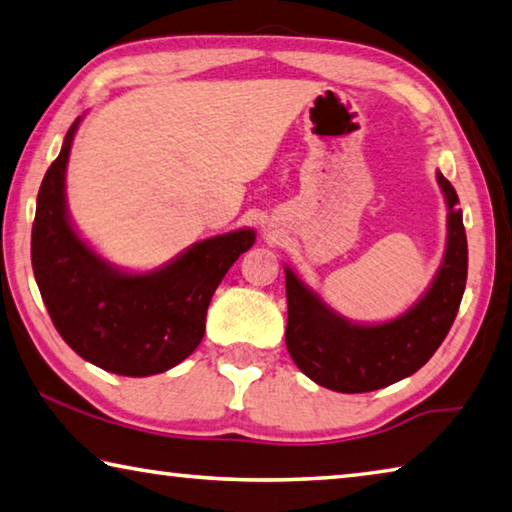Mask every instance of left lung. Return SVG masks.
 Masks as SVG:
<instances>
[{
  "label": "left lung",
  "instance_id": "8db88e82",
  "mask_svg": "<svg viewBox=\"0 0 512 512\" xmlns=\"http://www.w3.org/2000/svg\"><path fill=\"white\" fill-rule=\"evenodd\" d=\"M447 201V250L429 291L400 318L357 325L329 309L287 266V350L296 366L336 393H368L413 375L440 348L461 307L467 237L452 183L438 173Z\"/></svg>",
  "mask_w": 512,
  "mask_h": 512
}]
</instances>
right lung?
Wrapping results in <instances>:
<instances>
[{"label":"right lung","mask_w":512,"mask_h":512,"mask_svg":"<svg viewBox=\"0 0 512 512\" xmlns=\"http://www.w3.org/2000/svg\"><path fill=\"white\" fill-rule=\"evenodd\" d=\"M76 128L79 119L42 178L31 230L33 275L58 334L79 357L115 375H158L203 341L214 291L255 244V232L198 241L151 273L110 266L76 235L67 216L65 169Z\"/></svg>","instance_id":"right-lung-1"}]
</instances>
